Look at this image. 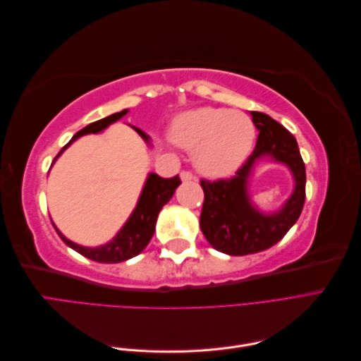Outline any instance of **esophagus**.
I'll return each mask as SVG.
<instances>
[{"label": "esophagus", "mask_w": 361, "mask_h": 361, "mask_svg": "<svg viewBox=\"0 0 361 361\" xmlns=\"http://www.w3.org/2000/svg\"><path fill=\"white\" fill-rule=\"evenodd\" d=\"M180 179L183 182H191V180H197V178L194 176V174L191 171H182L180 173Z\"/></svg>", "instance_id": "esophagus-1"}]
</instances>
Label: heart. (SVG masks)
<instances>
[{
	"label": "heart",
	"mask_w": 361,
	"mask_h": 361,
	"mask_svg": "<svg viewBox=\"0 0 361 361\" xmlns=\"http://www.w3.org/2000/svg\"><path fill=\"white\" fill-rule=\"evenodd\" d=\"M171 138L183 149H196L194 164L203 174L221 178L233 173L248 157L255 126L241 111L202 106L174 120Z\"/></svg>",
	"instance_id": "b5f03b06"
}]
</instances>
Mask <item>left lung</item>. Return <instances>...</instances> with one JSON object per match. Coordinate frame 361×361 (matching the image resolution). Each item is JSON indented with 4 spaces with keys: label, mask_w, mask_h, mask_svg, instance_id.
Instances as JSON below:
<instances>
[{
    "label": "left lung",
    "mask_w": 361,
    "mask_h": 361,
    "mask_svg": "<svg viewBox=\"0 0 361 361\" xmlns=\"http://www.w3.org/2000/svg\"><path fill=\"white\" fill-rule=\"evenodd\" d=\"M259 129L256 147L231 179L206 180L200 185L204 202L200 228L215 250L231 256H245L264 251L285 236L297 223L305 200V166L298 143L289 130L265 113L251 111ZM271 156L286 163L295 179L291 199L276 214H262L249 203L246 182L254 162Z\"/></svg>",
    "instance_id": "obj_1"
}]
</instances>
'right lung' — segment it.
Here are the masks:
<instances>
[{
  "mask_svg": "<svg viewBox=\"0 0 361 361\" xmlns=\"http://www.w3.org/2000/svg\"><path fill=\"white\" fill-rule=\"evenodd\" d=\"M126 113L128 110H123L120 113L108 116L105 118L97 120V122L87 125L85 128H82L73 135V138L69 141V143L60 150V154L72 143L75 138L85 134L101 133L102 129H105L113 122H117V120L120 117H123ZM135 130L149 143V137L143 133V130L138 128H135ZM60 154L56 157V159L60 157ZM179 183H180L179 174H176V176H173L170 179H164L158 176L157 173H150L133 215L129 216V220L125 223V226L120 228V232L105 245L94 247V248L81 247L78 244L69 241V239L66 236H63L57 228L56 231L64 244L69 245L75 251H78L80 255L85 256L87 259L101 262V264H118V262H123L140 255L141 251L147 247L149 241L155 232L158 214L162 209V206L171 199V195L174 194V190L179 187Z\"/></svg>",
  "mask_w": 361,
  "mask_h": 361,
  "instance_id": "right-lung-1",
  "label": "right lung"
}]
</instances>
